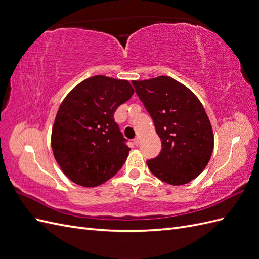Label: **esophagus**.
Masks as SVG:
<instances>
[{
  "label": "esophagus",
  "mask_w": 259,
  "mask_h": 259,
  "mask_svg": "<svg viewBox=\"0 0 259 259\" xmlns=\"http://www.w3.org/2000/svg\"><path fill=\"white\" fill-rule=\"evenodd\" d=\"M134 144H135V146H139V144H140L139 138H135V139H134Z\"/></svg>",
  "instance_id": "esophagus-1"
}]
</instances>
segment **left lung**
I'll return each mask as SVG.
<instances>
[{"mask_svg":"<svg viewBox=\"0 0 259 259\" xmlns=\"http://www.w3.org/2000/svg\"><path fill=\"white\" fill-rule=\"evenodd\" d=\"M132 83L162 140L160 154L147 161L149 169L169 185L190 183L204 170L214 149L213 130L201 101L169 76Z\"/></svg>","mask_w":259,"mask_h":259,"instance_id":"1","label":"left lung"}]
</instances>
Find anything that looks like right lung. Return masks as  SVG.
<instances>
[{
	"mask_svg": "<svg viewBox=\"0 0 259 259\" xmlns=\"http://www.w3.org/2000/svg\"><path fill=\"white\" fill-rule=\"evenodd\" d=\"M133 94L126 80L95 75L76 85L62 101L52 131V149L71 182L96 187L121 169L131 149L113 114Z\"/></svg>",
	"mask_w": 259,
	"mask_h": 259,
	"instance_id": "right-lung-1",
	"label": "right lung"
}]
</instances>
